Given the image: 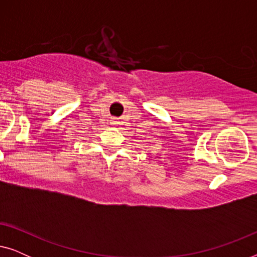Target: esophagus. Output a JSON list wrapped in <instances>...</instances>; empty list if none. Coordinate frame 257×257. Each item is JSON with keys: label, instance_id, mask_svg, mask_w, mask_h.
<instances>
[{"label": "esophagus", "instance_id": "obj_1", "mask_svg": "<svg viewBox=\"0 0 257 257\" xmlns=\"http://www.w3.org/2000/svg\"><path fill=\"white\" fill-rule=\"evenodd\" d=\"M115 124H118V121L115 120V119H113V120H111V125H115Z\"/></svg>", "mask_w": 257, "mask_h": 257}]
</instances>
